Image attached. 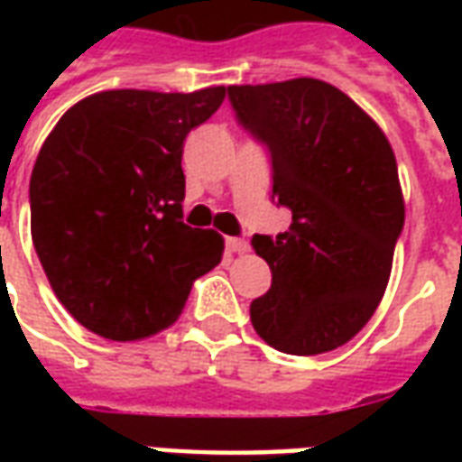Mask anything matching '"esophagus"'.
Segmentation results:
<instances>
[{
	"mask_svg": "<svg viewBox=\"0 0 462 462\" xmlns=\"http://www.w3.org/2000/svg\"><path fill=\"white\" fill-rule=\"evenodd\" d=\"M225 245H227V252H232V254H245L250 250V242L242 240V237H227Z\"/></svg>",
	"mask_w": 462,
	"mask_h": 462,
	"instance_id": "1",
	"label": "esophagus"
}]
</instances>
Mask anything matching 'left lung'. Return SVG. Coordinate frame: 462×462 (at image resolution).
Here are the masks:
<instances>
[{
  "label": "left lung",
  "instance_id": "8db88e82",
  "mask_svg": "<svg viewBox=\"0 0 462 462\" xmlns=\"http://www.w3.org/2000/svg\"><path fill=\"white\" fill-rule=\"evenodd\" d=\"M227 96L270 148L272 198L291 210L290 230L252 237L272 270L252 327L284 354L334 351L386 291L406 217L396 155L376 121L319 79L227 86Z\"/></svg>",
  "mask_w": 462,
  "mask_h": 462
}]
</instances>
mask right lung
Listing matches in <instances>:
<instances>
[{"label": "right lung", "mask_w": 462, "mask_h": 462, "mask_svg": "<svg viewBox=\"0 0 462 462\" xmlns=\"http://www.w3.org/2000/svg\"><path fill=\"white\" fill-rule=\"evenodd\" d=\"M225 101L118 88L66 111L32 171V240L51 290L81 327L138 341L180 317L217 267V232L182 222V143Z\"/></svg>", "instance_id": "obj_1"}]
</instances>
